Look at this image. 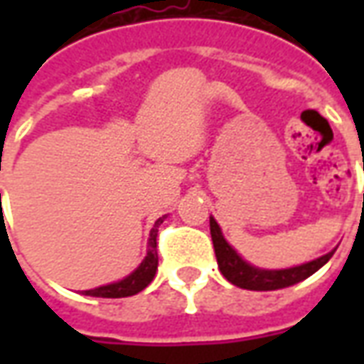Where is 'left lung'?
<instances>
[{
	"label": "left lung",
	"mask_w": 364,
	"mask_h": 364,
	"mask_svg": "<svg viewBox=\"0 0 364 364\" xmlns=\"http://www.w3.org/2000/svg\"><path fill=\"white\" fill-rule=\"evenodd\" d=\"M210 236H213L214 253H216V261H218V269L220 273L228 279L232 284H236L240 289L245 290H279L292 287L296 282L304 281L310 274H314L318 269H321L329 259L333 252L321 255L318 259L308 261L302 265L289 269H261L255 267L252 263L240 255V253L226 242V237L222 236V230L218 222L210 216Z\"/></svg>",
	"instance_id": "8db88e82"
}]
</instances>
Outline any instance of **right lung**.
Instances as JSON below:
<instances>
[{
	"label": "right lung",
	"mask_w": 364,
	"mask_h": 364,
	"mask_svg": "<svg viewBox=\"0 0 364 364\" xmlns=\"http://www.w3.org/2000/svg\"><path fill=\"white\" fill-rule=\"evenodd\" d=\"M166 218V216H164ZM164 218H158L154 228L150 232V237H148V253L142 259V263L132 271V273L120 279L117 282H109V284H103V287H97V289L83 290L85 296H97V298H124L132 296V294H138L140 290H144L156 277V271H158V228L159 224L164 222Z\"/></svg>",
	"instance_id": "right-lung-1"
}]
</instances>
